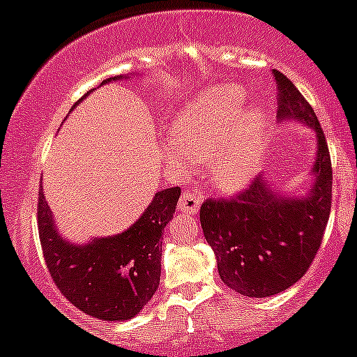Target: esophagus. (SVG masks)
Instances as JSON below:
<instances>
[{"mask_svg": "<svg viewBox=\"0 0 357 357\" xmlns=\"http://www.w3.org/2000/svg\"><path fill=\"white\" fill-rule=\"evenodd\" d=\"M202 206V199L195 192H183L178 203V211L186 213V215H196Z\"/></svg>", "mask_w": 357, "mask_h": 357, "instance_id": "esophagus-1", "label": "esophagus"}]
</instances>
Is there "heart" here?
<instances>
[{
  "mask_svg": "<svg viewBox=\"0 0 357 357\" xmlns=\"http://www.w3.org/2000/svg\"><path fill=\"white\" fill-rule=\"evenodd\" d=\"M238 85L202 92L176 114L166 155L171 162H208V178L221 192H240L255 179L268 137V117L258 105L244 107Z\"/></svg>",
  "mask_w": 357,
  "mask_h": 357,
  "instance_id": "1",
  "label": "heart"
}]
</instances>
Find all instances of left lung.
I'll use <instances>...</instances> for the list:
<instances>
[{"instance_id":"obj_1","label":"left lung","mask_w":357,"mask_h":357,"mask_svg":"<svg viewBox=\"0 0 357 357\" xmlns=\"http://www.w3.org/2000/svg\"><path fill=\"white\" fill-rule=\"evenodd\" d=\"M272 73L278 122H297L315 134L309 190L298 196L280 192L260 174L238 198L206 199L199 211L220 278L235 292L255 298L284 292L304 277L321 247L333 198L329 147L317 116L284 73Z\"/></svg>"}]
</instances>
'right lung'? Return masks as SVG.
<instances>
[{
	"instance_id": "add662e5",
	"label": "right lung",
	"mask_w": 357,
	"mask_h": 357,
	"mask_svg": "<svg viewBox=\"0 0 357 357\" xmlns=\"http://www.w3.org/2000/svg\"><path fill=\"white\" fill-rule=\"evenodd\" d=\"M122 79L130 77H110L100 85ZM179 196L178 186L158 191L127 230L87 243H73L59 231L40 190L38 233L43 257L53 282L67 301L100 321L136 317L159 287L162 231L173 218Z\"/></svg>"
}]
</instances>
